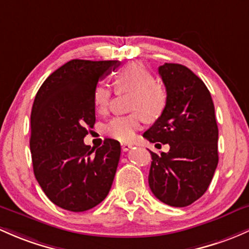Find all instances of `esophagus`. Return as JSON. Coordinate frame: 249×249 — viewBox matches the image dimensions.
I'll return each instance as SVG.
<instances>
[{
    "instance_id": "1",
    "label": "esophagus",
    "mask_w": 249,
    "mask_h": 249,
    "mask_svg": "<svg viewBox=\"0 0 249 249\" xmlns=\"http://www.w3.org/2000/svg\"><path fill=\"white\" fill-rule=\"evenodd\" d=\"M132 148L131 143H122V150L123 151H127Z\"/></svg>"
}]
</instances>
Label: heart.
Wrapping results in <instances>:
<instances>
[{"mask_svg":"<svg viewBox=\"0 0 249 249\" xmlns=\"http://www.w3.org/2000/svg\"><path fill=\"white\" fill-rule=\"evenodd\" d=\"M112 85L118 94L130 93L129 107L132 113L113 118L105 127L109 137L120 142H130L142 127L145 117L156 119L163 113L168 103V93L162 83L155 81L153 72L137 62L129 63L114 72ZM112 98L108 86L99 82L93 89V104L99 113L106 112Z\"/></svg>","mask_w":249,"mask_h":249,"instance_id":"heart-1","label":"heart"}]
</instances>
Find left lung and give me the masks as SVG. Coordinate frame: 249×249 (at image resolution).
Returning a JSON list of instances; mask_svg holds the SVG:
<instances>
[{"label":"left lung","mask_w":249,"mask_h":249,"mask_svg":"<svg viewBox=\"0 0 249 249\" xmlns=\"http://www.w3.org/2000/svg\"><path fill=\"white\" fill-rule=\"evenodd\" d=\"M159 74L168 103L143 137L169 144V151H150L149 186L162 203L184 208L206 192L218 163L214 106L203 81L185 65L164 63Z\"/></svg>","instance_id":"8db88e82"}]
</instances>
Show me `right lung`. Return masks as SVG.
Returning <instances> with one entry per match:
<instances>
[{
  "mask_svg": "<svg viewBox=\"0 0 249 249\" xmlns=\"http://www.w3.org/2000/svg\"><path fill=\"white\" fill-rule=\"evenodd\" d=\"M119 64L72 59L52 72L36 95L30 138L33 172L49 199L64 210H89L111 190L119 142L106 138L95 149L83 138L95 124L94 87Z\"/></svg>",
  "mask_w": 249,
  "mask_h": 249,
  "instance_id": "obj_1",
  "label": "right lung"
}]
</instances>
